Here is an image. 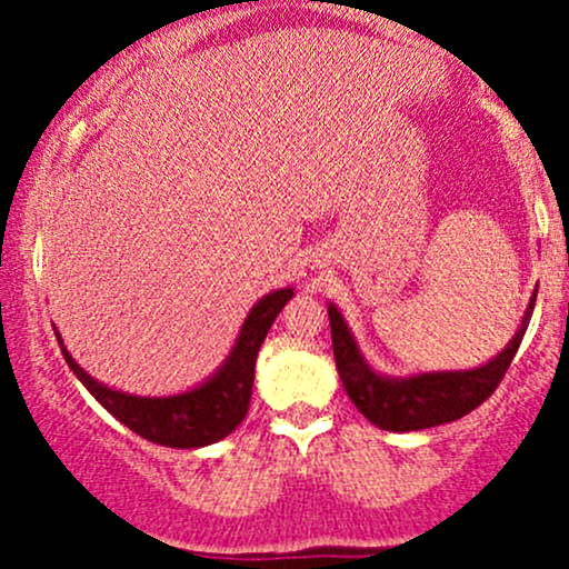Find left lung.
Returning a JSON list of instances; mask_svg holds the SVG:
<instances>
[{"instance_id":"8db88e82","label":"left lung","mask_w":569,"mask_h":569,"mask_svg":"<svg viewBox=\"0 0 569 569\" xmlns=\"http://www.w3.org/2000/svg\"><path fill=\"white\" fill-rule=\"evenodd\" d=\"M535 297H538V291H532L519 331L492 361L476 369L422 371V375L411 377H388L369 367L356 337L345 323L342 312L335 305H329L331 345H335V361L345 393L350 396V401L371 426L396 430V433L426 430L460 420L479 403H485L506 377L516 350L525 339L527 323H530L535 310Z\"/></svg>"}]
</instances>
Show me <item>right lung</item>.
Returning <instances> with one entry per match:
<instances>
[{"instance_id":"add662e5","label":"right lung","mask_w":569,"mask_h":569,"mask_svg":"<svg viewBox=\"0 0 569 569\" xmlns=\"http://www.w3.org/2000/svg\"><path fill=\"white\" fill-rule=\"evenodd\" d=\"M293 297V289L270 291L259 299L246 316L240 335L234 339L224 363L200 382L198 388L176 396H133L126 390H114L109 385L93 380L80 363L63 348V339L56 331L63 358L77 380L90 390V396L101 403L109 415H114L122 426H128L141 439L173 449H198L217 443L230 436L243 422L253 388V367H257L259 348L267 331L283 305Z\"/></svg>"}]
</instances>
